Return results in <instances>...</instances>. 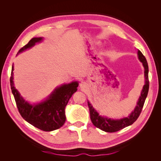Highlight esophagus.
Instances as JSON below:
<instances>
[{
    "instance_id": "1",
    "label": "esophagus",
    "mask_w": 161,
    "mask_h": 161,
    "mask_svg": "<svg viewBox=\"0 0 161 161\" xmlns=\"http://www.w3.org/2000/svg\"><path fill=\"white\" fill-rule=\"evenodd\" d=\"M86 83L85 82H82L80 84V87L81 89H85V88H86Z\"/></svg>"
}]
</instances>
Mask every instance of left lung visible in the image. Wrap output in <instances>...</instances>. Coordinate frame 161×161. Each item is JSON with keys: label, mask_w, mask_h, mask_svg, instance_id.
Here are the masks:
<instances>
[{"label": "left lung", "mask_w": 161, "mask_h": 161, "mask_svg": "<svg viewBox=\"0 0 161 161\" xmlns=\"http://www.w3.org/2000/svg\"><path fill=\"white\" fill-rule=\"evenodd\" d=\"M138 55L139 60L142 62L143 66L145 69L144 75H145V85H144L143 89L141 92V95L138 99L137 105H136L134 110L131 112V114L128 118H125L121 119L114 120L108 119L105 117H102L94 109L92 105L88 101V106L90 111V118L95 127L99 128L100 130L107 131V132H115L120 130H122L124 128L127 127L134 123L138 118L139 115L142 112L144 102L147 98L148 89H149V80H148V66L145 56L140 50L138 52Z\"/></svg>", "instance_id": "1"}]
</instances>
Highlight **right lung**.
<instances>
[{"label": "right lung", "mask_w": 161, "mask_h": 161, "mask_svg": "<svg viewBox=\"0 0 161 161\" xmlns=\"http://www.w3.org/2000/svg\"><path fill=\"white\" fill-rule=\"evenodd\" d=\"M42 37H34L19 50L20 53L30 48ZM13 66L10 77L11 91L14 96L19 114L22 118L34 127L43 131H50L57 130L64 125L66 121L65 108L73 93L77 91V82L65 84L53 91L49 98L42 103L31 105L24 100L13 83Z\"/></svg>", "instance_id": "right-lung-1"}]
</instances>
